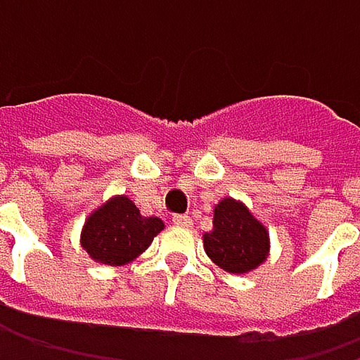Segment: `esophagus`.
Masks as SVG:
<instances>
[{"label":"esophagus","mask_w":360,"mask_h":360,"mask_svg":"<svg viewBox=\"0 0 360 360\" xmlns=\"http://www.w3.org/2000/svg\"><path fill=\"white\" fill-rule=\"evenodd\" d=\"M173 223L179 225V227H191V217H187V214H175L173 217Z\"/></svg>","instance_id":"1"}]
</instances>
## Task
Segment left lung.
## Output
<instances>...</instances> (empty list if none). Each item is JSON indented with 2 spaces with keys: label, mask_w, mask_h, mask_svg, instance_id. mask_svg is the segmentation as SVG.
<instances>
[{
  "label": "left lung",
  "mask_w": 360,
  "mask_h": 360,
  "mask_svg": "<svg viewBox=\"0 0 360 360\" xmlns=\"http://www.w3.org/2000/svg\"><path fill=\"white\" fill-rule=\"evenodd\" d=\"M214 227L204 236L206 254L229 273H248L269 254V233L250 210L225 198L214 208Z\"/></svg>",
  "instance_id": "left-lung-1"
}]
</instances>
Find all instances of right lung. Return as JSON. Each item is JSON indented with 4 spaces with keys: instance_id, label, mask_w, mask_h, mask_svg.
<instances>
[{
    "instance_id": "obj_1",
    "label": "right lung",
    "mask_w": 360,
    "mask_h": 360,
    "mask_svg": "<svg viewBox=\"0 0 360 360\" xmlns=\"http://www.w3.org/2000/svg\"><path fill=\"white\" fill-rule=\"evenodd\" d=\"M165 229L158 217H141L139 208L124 195L112 198L96 210L83 229V248L87 254L110 266L131 262Z\"/></svg>"
}]
</instances>
